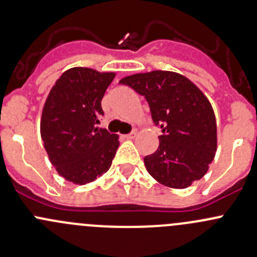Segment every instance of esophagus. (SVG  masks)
<instances>
[{"label": "esophagus", "instance_id": "1", "mask_svg": "<svg viewBox=\"0 0 257 257\" xmlns=\"http://www.w3.org/2000/svg\"><path fill=\"white\" fill-rule=\"evenodd\" d=\"M136 132H131V133H129V134H124V136H123V138L124 139H133L134 138V137H136Z\"/></svg>", "mask_w": 257, "mask_h": 257}]
</instances>
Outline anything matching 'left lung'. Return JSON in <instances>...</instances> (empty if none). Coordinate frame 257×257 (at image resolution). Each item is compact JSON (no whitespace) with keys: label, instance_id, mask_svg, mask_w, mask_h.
Here are the masks:
<instances>
[{"label":"left lung","instance_id":"left-lung-1","mask_svg":"<svg viewBox=\"0 0 257 257\" xmlns=\"http://www.w3.org/2000/svg\"><path fill=\"white\" fill-rule=\"evenodd\" d=\"M119 83L143 95L153 123L162 129L157 152L144 158L148 173L175 189L203 178L216 152V120L204 93L186 77L168 71L133 74Z\"/></svg>","mask_w":257,"mask_h":257}]
</instances>
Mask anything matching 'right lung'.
<instances>
[{
	"mask_svg": "<svg viewBox=\"0 0 257 257\" xmlns=\"http://www.w3.org/2000/svg\"><path fill=\"white\" fill-rule=\"evenodd\" d=\"M115 74L76 67L52 87L41 119V137L57 172L78 185L90 183L112 165L118 136L97 128L102 98Z\"/></svg>",
	"mask_w": 257,
	"mask_h": 257,
	"instance_id": "add662e5",
	"label": "right lung"
}]
</instances>
